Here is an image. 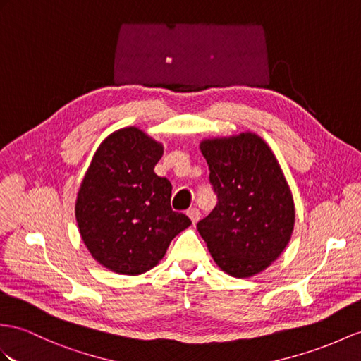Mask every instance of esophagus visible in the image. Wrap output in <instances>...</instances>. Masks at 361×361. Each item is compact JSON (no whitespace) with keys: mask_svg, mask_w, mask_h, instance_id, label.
Here are the masks:
<instances>
[{"mask_svg":"<svg viewBox=\"0 0 361 361\" xmlns=\"http://www.w3.org/2000/svg\"><path fill=\"white\" fill-rule=\"evenodd\" d=\"M187 214H188V217L191 219V222L192 224H196L199 219H200V211L197 209V208H190L188 211H187Z\"/></svg>","mask_w":361,"mask_h":361,"instance_id":"obj_1","label":"esophagus"}]
</instances>
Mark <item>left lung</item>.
<instances>
[{
  "mask_svg": "<svg viewBox=\"0 0 361 361\" xmlns=\"http://www.w3.org/2000/svg\"><path fill=\"white\" fill-rule=\"evenodd\" d=\"M200 152L217 204L197 231L226 274H259L282 254L293 234L294 202L283 171L254 133L205 139Z\"/></svg>",
  "mask_w": 361,
  "mask_h": 361,
  "instance_id": "8db88e82",
  "label": "left lung"
}]
</instances>
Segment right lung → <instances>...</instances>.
<instances>
[{
	"label": "right lung",
	"instance_id": "right-lung-1",
	"mask_svg": "<svg viewBox=\"0 0 361 361\" xmlns=\"http://www.w3.org/2000/svg\"><path fill=\"white\" fill-rule=\"evenodd\" d=\"M162 144L142 130L114 131L96 150L78 192L82 240L102 267L137 276L156 267L170 242L191 225L173 211L171 183L154 173Z\"/></svg>",
	"mask_w": 361,
	"mask_h": 361
}]
</instances>
